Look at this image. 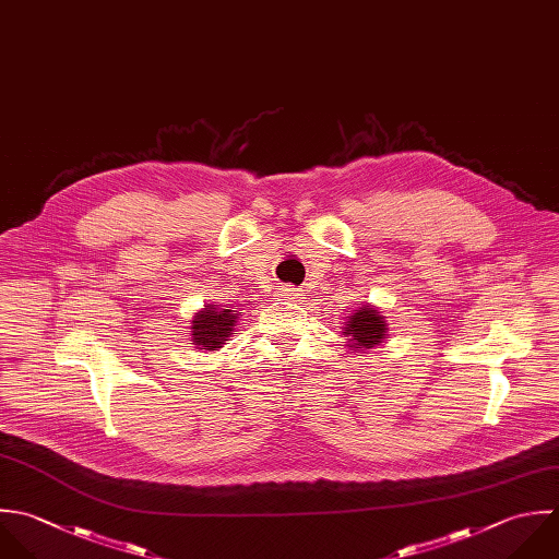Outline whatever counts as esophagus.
<instances>
[{"label":"esophagus","mask_w":559,"mask_h":559,"mask_svg":"<svg viewBox=\"0 0 559 559\" xmlns=\"http://www.w3.org/2000/svg\"><path fill=\"white\" fill-rule=\"evenodd\" d=\"M298 296H300L298 289L292 287V285H283V287L278 289V298H281V300H296Z\"/></svg>","instance_id":"esophagus-1"}]
</instances>
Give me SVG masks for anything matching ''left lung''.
Here are the masks:
<instances>
[{"label":"left lung","mask_w":559,"mask_h":559,"mask_svg":"<svg viewBox=\"0 0 559 559\" xmlns=\"http://www.w3.org/2000/svg\"><path fill=\"white\" fill-rule=\"evenodd\" d=\"M342 333L346 335V346L350 350L366 353L383 344L388 335V322L379 307L361 305L359 309H355L353 316H348V322H344Z\"/></svg>","instance_id":"obj_1"}]
</instances>
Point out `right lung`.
Instances as JSON below:
<instances>
[{
    "label": "right lung",
    "mask_w": 559,
    "mask_h": 559,
    "mask_svg": "<svg viewBox=\"0 0 559 559\" xmlns=\"http://www.w3.org/2000/svg\"><path fill=\"white\" fill-rule=\"evenodd\" d=\"M237 318L239 311L224 309L222 305H204L191 320V344L204 353L222 348L233 335Z\"/></svg>",
    "instance_id": "right-lung-1"
}]
</instances>
